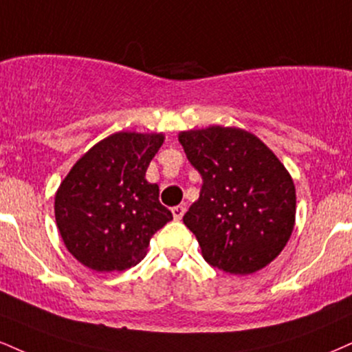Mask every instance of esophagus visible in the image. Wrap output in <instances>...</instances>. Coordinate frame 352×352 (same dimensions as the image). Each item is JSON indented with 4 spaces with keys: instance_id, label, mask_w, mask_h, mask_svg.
<instances>
[{
    "instance_id": "1",
    "label": "esophagus",
    "mask_w": 352,
    "mask_h": 352,
    "mask_svg": "<svg viewBox=\"0 0 352 352\" xmlns=\"http://www.w3.org/2000/svg\"><path fill=\"white\" fill-rule=\"evenodd\" d=\"M172 214H173V218H175L177 221H179V219L184 218V214H185V206H182V205L173 206V208H172Z\"/></svg>"
}]
</instances>
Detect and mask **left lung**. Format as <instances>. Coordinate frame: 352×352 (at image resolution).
<instances>
[{
    "mask_svg": "<svg viewBox=\"0 0 352 352\" xmlns=\"http://www.w3.org/2000/svg\"><path fill=\"white\" fill-rule=\"evenodd\" d=\"M179 142L203 179L184 217L203 259L232 275L264 269L295 226L297 193L285 165L256 134L234 126L182 131Z\"/></svg>",
    "mask_w": 352,
    "mask_h": 352,
    "instance_id": "obj_1",
    "label": "left lung"
}]
</instances>
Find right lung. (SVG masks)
Segmentation results:
<instances>
[{
	"label": "right lung",
	"instance_id": "add662e5",
	"mask_svg": "<svg viewBox=\"0 0 352 352\" xmlns=\"http://www.w3.org/2000/svg\"><path fill=\"white\" fill-rule=\"evenodd\" d=\"M162 133L121 131L85 152L55 193L63 244L85 267L126 270L147 254L151 238L172 219L159 185L146 180Z\"/></svg>",
	"mask_w": 352,
	"mask_h": 352
}]
</instances>
